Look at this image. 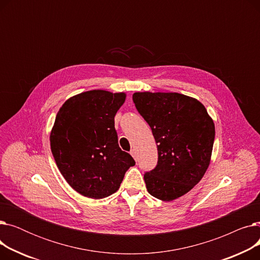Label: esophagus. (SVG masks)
<instances>
[{
	"mask_svg": "<svg viewBox=\"0 0 260 260\" xmlns=\"http://www.w3.org/2000/svg\"><path fill=\"white\" fill-rule=\"evenodd\" d=\"M131 155L133 156V158H134L135 160H137V152H136L135 148L132 149V151H131Z\"/></svg>",
	"mask_w": 260,
	"mask_h": 260,
	"instance_id": "esophagus-1",
	"label": "esophagus"
}]
</instances>
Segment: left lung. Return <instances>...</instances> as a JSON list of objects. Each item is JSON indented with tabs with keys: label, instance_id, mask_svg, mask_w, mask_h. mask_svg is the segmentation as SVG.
Wrapping results in <instances>:
<instances>
[{
	"label": "left lung",
	"instance_id": "1",
	"mask_svg": "<svg viewBox=\"0 0 260 260\" xmlns=\"http://www.w3.org/2000/svg\"><path fill=\"white\" fill-rule=\"evenodd\" d=\"M133 100L158 147V165L144 175L147 192L162 201L185 195L210 166L213 119L200 101L178 92L140 91Z\"/></svg>",
	"mask_w": 260,
	"mask_h": 260
}]
</instances>
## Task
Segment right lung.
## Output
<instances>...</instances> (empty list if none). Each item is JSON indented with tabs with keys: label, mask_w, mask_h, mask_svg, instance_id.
Masks as SVG:
<instances>
[{
	"label": "right lung",
	"mask_w": 260,
	"mask_h": 260,
	"mask_svg": "<svg viewBox=\"0 0 260 260\" xmlns=\"http://www.w3.org/2000/svg\"><path fill=\"white\" fill-rule=\"evenodd\" d=\"M125 92L93 89L67 99L50 132V148L64 179L81 195L116 193L135 160L118 144L115 116Z\"/></svg>",
	"instance_id": "obj_1"
}]
</instances>
